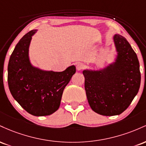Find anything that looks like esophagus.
<instances>
[{
	"mask_svg": "<svg viewBox=\"0 0 146 146\" xmlns=\"http://www.w3.org/2000/svg\"><path fill=\"white\" fill-rule=\"evenodd\" d=\"M85 67V65L83 63H78L76 65V68L78 71H81L83 70Z\"/></svg>",
	"mask_w": 146,
	"mask_h": 146,
	"instance_id": "1",
	"label": "esophagus"
}]
</instances>
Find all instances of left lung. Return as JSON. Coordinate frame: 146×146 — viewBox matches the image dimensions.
<instances>
[{
  "label": "left lung",
  "mask_w": 146,
  "mask_h": 146,
  "mask_svg": "<svg viewBox=\"0 0 146 146\" xmlns=\"http://www.w3.org/2000/svg\"><path fill=\"white\" fill-rule=\"evenodd\" d=\"M117 55L113 62L100 69H86L84 87L90 108L104 116L119 115L130 106L141 83L137 54L119 34L113 36Z\"/></svg>",
  "instance_id": "left-lung-1"
}]
</instances>
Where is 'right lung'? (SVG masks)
<instances>
[{
	"label": "right lung",
	"instance_id": "add662e5",
	"mask_svg": "<svg viewBox=\"0 0 146 146\" xmlns=\"http://www.w3.org/2000/svg\"><path fill=\"white\" fill-rule=\"evenodd\" d=\"M37 29L25 34L16 44L8 64L7 81L14 100L31 115H50L59 108L63 90L76 68L68 66L62 72L34 66L29 58V46Z\"/></svg>",
	"mask_w": 146,
	"mask_h": 146
}]
</instances>
